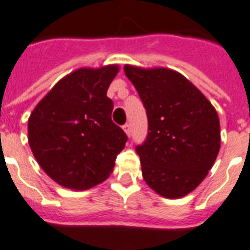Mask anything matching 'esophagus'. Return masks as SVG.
Masks as SVG:
<instances>
[{"mask_svg": "<svg viewBox=\"0 0 250 250\" xmlns=\"http://www.w3.org/2000/svg\"><path fill=\"white\" fill-rule=\"evenodd\" d=\"M123 129H125V132L127 135H131V125H129V123H125V125H123Z\"/></svg>", "mask_w": 250, "mask_h": 250, "instance_id": "esophagus-1", "label": "esophagus"}]
</instances>
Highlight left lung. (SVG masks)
Instances as JSON below:
<instances>
[{
    "label": "left lung",
    "instance_id": "1",
    "mask_svg": "<svg viewBox=\"0 0 250 250\" xmlns=\"http://www.w3.org/2000/svg\"><path fill=\"white\" fill-rule=\"evenodd\" d=\"M147 114V136L136 146L142 177L167 198L198 187L220 150V121L212 104L184 76L167 68L125 66Z\"/></svg>",
    "mask_w": 250,
    "mask_h": 250
}]
</instances>
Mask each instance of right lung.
I'll use <instances>...</instances> for the list:
<instances>
[{"label":"right lung","mask_w":250,"mask_h":250,"mask_svg":"<svg viewBox=\"0 0 250 250\" xmlns=\"http://www.w3.org/2000/svg\"><path fill=\"white\" fill-rule=\"evenodd\" d=\"M118 66L81 68L58 81L28 122L29 145L54 182L83 190L102 183L128 140L112 121L106 91Z\"/></svg>","instance_id":"right-lung-1"}]
</instances>
